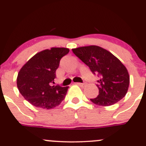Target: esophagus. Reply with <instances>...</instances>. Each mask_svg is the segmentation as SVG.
I'll use <instances>...</instances> for the list:
<instances>
[{
    "label": "esophagus",
    "mask_w": 146,
    "mask_h": 146,
    "mask_svg": "<svg viewBox=\"0 0 146 146\" xmlns=\"http://www.w3.org/2000/svg\"><path fill=\"white\" fill-rule=\"evenodd\" d=\"M77 85L80 86V87H84V86H85V84H84V83H80V82H78Z\"/></svg>",
    "instance_id": "esophagus-1"
}]
</instances>
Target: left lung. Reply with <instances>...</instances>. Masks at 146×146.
I'll use <instances>...</instances> for the list:
<instances>
[{
    "label": "left lung",
    "instance_id": "1",
    "mask_svg": "<svg viewBox=\"0 0 146 146\" xmlns=\"http://www.w3.org/2000/svg\"><path fill=\"white\" fill-rule=\"evenodd\" d=\"M99 80L97 97L92 102L101 106H109L125 97L129 85V75L123 64L111 52L99 46L90 45L72 49Z\"/></svg>",
    "mask_w": 146,
    "mask_h": 146
}]
</instances>
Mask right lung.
Here are the masks:
<instances>
[{"mask_svg":"<svg viewBox=\"0 0 146 146\" xmlns=\"http://www.w3.org/2000/svg\"><path fill=\"white\" fill-rule=\"evenodd\" d=\"M69 52L65 47H52L38 52L21 67L17 78L19 92L31 104L51 109L64 99L68 87L54 84L56 70L61 58Z\"/></svg>","mask_w":146,"mask_h":146,"instance_id":"add662e5","label":"right lung"}]
</instances>
